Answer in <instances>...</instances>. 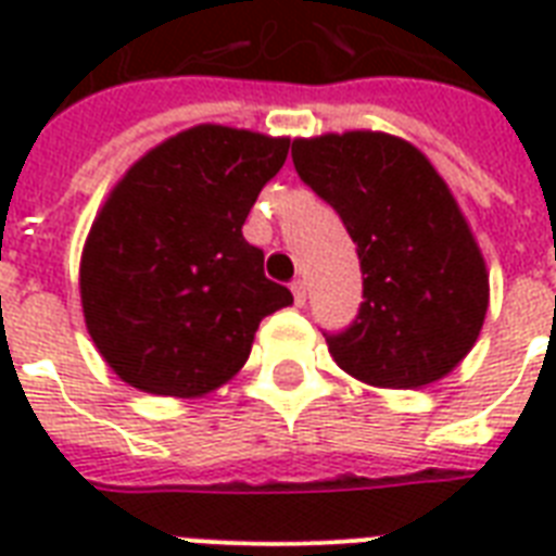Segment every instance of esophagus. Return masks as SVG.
Segmentation results:
<instances>
[{
  "mask_svg": "<svg viewBox=\"0 0 556 556\" xmlns=\"http://www.w3.org/2000/svg\"><path fill=\"white\" fill-rule=\"evenodd\" d=\"M291 291H294V303L305 305V279H294V282H291Z\"/></svg>",
  "mask_w": 556,
  "mask_h": 556,
  "instance_id": "1",
  "label": "esophagus"
}]
</instances>
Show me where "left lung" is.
Listing matches in <instances>:
<instances>
[{
  "instance_id": "1",
  "label": "left lung",
  "mask_w": 556,
  "mask_h": 556,
  "mask_svg": "<svg viewBox=\"0 0 556 556\" xmlns=\"http://www.w3.org/2000/svg\"><path fill=\"white\" fill-rule=\"evenodd\" d=\"M296 176L338 210L364 274V303L326 343L352 378L427 387L473 349L488 270L453 192L413 143L383 132L300 138Z\"/></svg>"
}]
</instances>
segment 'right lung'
Masks as SVG:
<instances>
[{"label": "right lung", "mask_w": 556, "mask_h": 556, "mask_svg": "<svg viewBox=\"0 0 556 556\" xmlns=\"http://www.w3.org/2000/svg\"><path fill=\"white\" fill-rule=\"evenodd\" d=\"M288 147L192 126L112 190L83 248L80 300L94 346L129 387L173 397L222 387L251 355L262 317L294 303L242 236Z\"/></svg>", "instance_id": "1"}]
</instances>
